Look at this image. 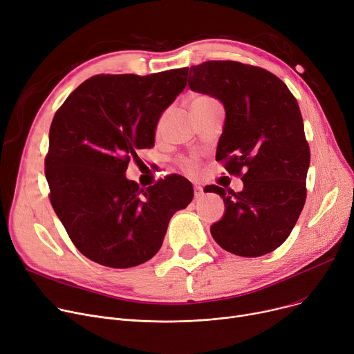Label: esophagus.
I'll return each instance as SVG.
<instances>
[{
  "mask_svg": "<svg viewBox=\"0 0 354 354\" xmlns=\"http://www.w3.org/2000/svg\"><path fill=\"white\" fill-rule=\"evenodd\" d=\"M203 194H204L203 187H201V185H196V187H194V197H196V198H200V197H203Z\"/></svg>",
  "mask_w": 354,
  "mask_h": 354,
  "instance_id": "34e87169",
  "label": "esophagus"
}]
</instances>
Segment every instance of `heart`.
Returning a JSON list of instances; mask_svg holds the SVG:
<instances>
[{
    "mask_svg": "<svg viewBox=\"0 0 354 354\" xmlns=\"http://www.w3.org/2000/svg\"><path fill=\"white\" fill-rule=\"evenodd\" d=\"M201 98H205V97H200V98H196V100H201ZM184 169H185L187 171L193 173V171L196 170V161H194V160H192V158H187V160H184Z\"/></svg>",
    "mask_w": 354,
    "mask_h": 354,
    "instance_id": "obj_1",
    "label": "heart"
}]
</instances>
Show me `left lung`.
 Instances as JSON below:
<instances>
[{
  "mask_svg": "<svg viewBox=\"0 0 354 354\" xmlns=\"http://www.w3.org/2000/svg\"><path fill=\"white\" fill-rule=\"evenodd\" d=\"M189 87L223 104L216 158L225 161L230 174L244 171L239 193L218 185L204 189L225 207L210 227L212 236L236 256L272 253L292 233L306 201L310 150L297 101L279 77L237 61L190 67Z\"/></svg>",
  "mask_w": 354,
  "mask_h": 354,
  "instance_id": "8db88e82",
  "label": "left lung"
}]
</instances>
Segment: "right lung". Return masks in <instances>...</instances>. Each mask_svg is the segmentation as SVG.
Instances as JSON below:
<instances>
[{
    "mask_svg": "<svg viewBox=\"0 0 354 354\" xmlns=\"http://www.w3.org/2000/svg\"><path fill=\"white\" fill-rule=\"evenodd\" d=\"M187 86V68L151 75H95L55 113L46 177L53 209L87 259L129 268L157 254L176 212L194 196L177 174L140 189L126 177L151 149L162 113Z\"/></svg>",
    "mask_w": 354,
    "mask_h": 354,
    "instance_id": "obj_1",
    "label": "right lung"
}]
</instances>
